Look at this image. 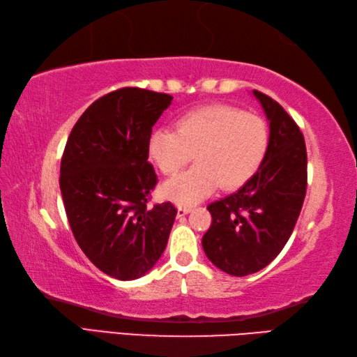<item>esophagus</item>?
<instances>
[{"label": "esophagus", "mask_w": 357, "mask_h": 357, "mask_svg": "<svg viewBox=\"0 0 357 357\" xmlns=\"http://www.w3.org/2000/svg\"><path fill=\"white\" fill-rule=\"evenodd\" d=\"M192 211V207L190 206H179L178 207V216L181 218V216H184V215H187L188 212Z\"/></svg>", "instance_id": "34e87169"}]
</instances>
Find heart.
I'll return each mask as SVG.
<instances>
[{
    "label": "heart",
    "instance_id": "obj_1",
    "mask_svg": "<svg viewBox=\"0 0 357 357\" xmlns=\"http://www.w3.org/2000/svg\"><path fill=\"white\" fill-rule=\"evenodd\" d=\"M178 131L158 128L149 141L150 158L159 170L173 174L197 153L198 164L165 181L162 195L190 206L211 195L218 184L236 188L260 169L269 146L261 117L230 105H208L178 119Z\"/></svg>",
    "mask_w": 357,
    "mask_h": 357
}]
</instances>
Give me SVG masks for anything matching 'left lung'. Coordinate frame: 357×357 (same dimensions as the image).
Masks as SVG:
<instances>
[{
	"mask_svg": "<svg viewBox=\"0 0 357 357\" xmlns=\"http://www.w3.org/2000/svg\"><path fill=\"white\" fill-rule=\"evenodd\" d=\"M269 121V146L260 169L235 193L207 208L212 225L202 249L229 275L254 274L274 260L294 230L306 195L302 131L280 103L254 89Z\"/></svg>",
	"mask_w": 357,
	"mask_h": 357,
	"instance_id": "8db88e82",
	"label": "left lung"
}]
</instances>
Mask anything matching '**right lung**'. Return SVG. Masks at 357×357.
Returning <instances> with one entry per match:
<instances>
[{"instance_id": "1", "label": "right lung", "mask_w": 357, "mask_h": 357, "mask_svg": "<svg viewBox=\"0 0 357 357\" xmlns=\"http://www.w3.org/2000/svg\"><path fill=\"white\" fill-rule=\"evenodd\" d=\"M172 100L149 89H116L89 105L63 151L60 190L74 238L117 280H135L155 266L176 216L172 202L149 207L158 183L149 141Z\"/></svg>"}]
</instances>
